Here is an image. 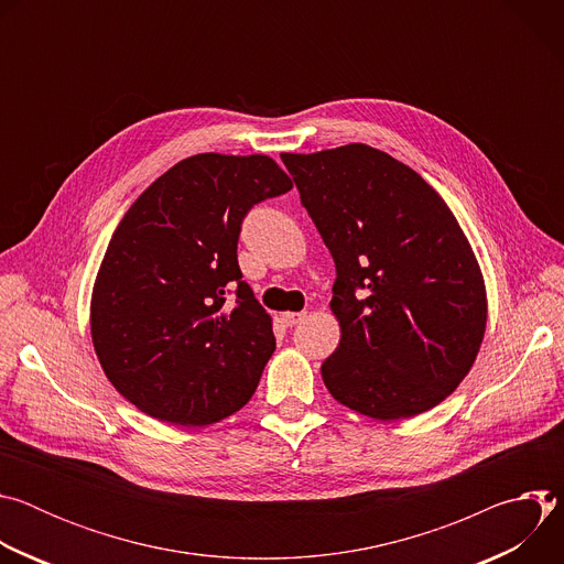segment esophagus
I'll list each match as a JSON object with an SVG mask.
<instances>
[{"instance_id":"34e87169","label":"esophagus","mask_w":564,"mask_h":564,"mask_svg":"<svg viewBox=\"0 0 564 564\" xmlns=\"http://www.w3.org/2000/svg\"><path fill=\"white\" fill-rule=\"evenodd\" d=\"M303 318H305V312H283V314H281V321H283L285 326H290V328H292V326H299Z\"/></svg>"}]
</instances>
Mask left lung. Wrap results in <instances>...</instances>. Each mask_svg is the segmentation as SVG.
<instances>
[{
  "mask_svg": "<svg viewBox=\"0 0 564 564\" xmlns=\"http://www.w3.org/2000/svg\"><path fill=\"white\" fill-rule=\"evenodd\" d=\"M281 160L337 265L326 388L379 422L435 409L473 368L489 314L457 218L417 172L361 142Z\"/></svg>",
  "mask_w": 564,
  "mask_h": 564,
  "instance_id": "left-lung-1",
  "label": "left lung"
}]
</instances>
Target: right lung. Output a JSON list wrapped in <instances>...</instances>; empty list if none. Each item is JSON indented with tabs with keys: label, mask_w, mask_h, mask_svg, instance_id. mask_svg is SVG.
<instances>
[{
	"label": "right lung",
	"mask_w": 564,
	"mask_h": 564,
	"mask_svg": "<svg viewBox=\"0 0 564 564\" xmlns=\"http://www.w3.org/2000/svg\"><path fill=\"white\" fill-rule=\"evenodd\" d=\"M290 189L270 155L198 153L122 216L94 283L91 339L107 379L144 415L207 426L252 399L276 341L236 243L246 214Z\"/></svg>",
	"instance_id": "right-lung-1"
}]
</instances>
